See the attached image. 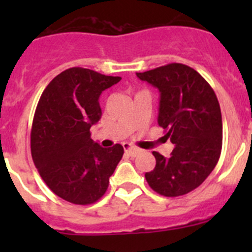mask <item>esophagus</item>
<instances>
[{
	"mask_svg": "<svg viewBox=\"0 0 252 252\" xmlns=\"http://www.w3.org/2000/svg\"><path fill=\"white\" fill-rule=\"evenodd\" d=\"M124 149H125V153L127 154L128 157H137V155L141 153V149L130 145V144H125Z\"/></svg>",
	"mask_w": 252,
	"mask_h": 252,
	"instance_id": "esophagus-1",
	"label": "esophagus"
}]
</instances>
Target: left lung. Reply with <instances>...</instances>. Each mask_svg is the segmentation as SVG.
Wrapping results in <instances>:
<instances>
[{
	"label": "left lung",
	"mask_w": 252,
	"mask_h": 252,
	"mask_svg": "<svg viewBox=\"0 0 252 252\" xmlns=\"http://www.w3.org/2000/svg\"><path fill=\"white\" fill-rule=\"evenodd\" d=\"M160 92L158 124L174 144L170 158L153 151L154 170L145 178L150 188L165 197L192 192L207 179L222 149V116L215 91L197 70L171 63L136 73Z\"/></svg>",
	"instance_id": "8db88e82"
}]
</instances>
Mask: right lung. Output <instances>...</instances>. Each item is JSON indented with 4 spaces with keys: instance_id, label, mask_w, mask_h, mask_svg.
Here are the masks:
<instances>
[{
    "instance_id": "1",
    "label": "right lung",
    "mask_w": 252,
    "mask_h": 252,
    "mask_svg": "<svg viewBox=\"0 0 252 252\" xmlns=\"http://www.w3.org/2000/svg\"><path fill=\"white\" fill-rule=\"evenodd\" d=\"M120 81L121 77L74 66L58 74L40 97L31 155L40 177L64 201L92 204L108 188L124 148L99 146L91 139V127L102 116L101 93Z\"/></svg>"
}]
</instances>
